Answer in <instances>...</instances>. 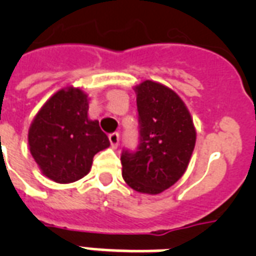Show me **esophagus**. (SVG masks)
I'll use <instances>...</instances> for the list:
<instances>
[{"mask_svg": "<svg viewBox=\"0 0 256 256\" xmlns=\"http://www.w3.org/2000/svg\"><path fill=\"white\" fill-rule=\"evenodd\" d=\"M108 140H110V144H112V148H116V146H118V142H120V134H118V132H112V134H108Z\"/></svg>", "mask_w": 256, "mask_h": 256, "instance_id": "34e87169", "label": "esophagus"}]
</instances>
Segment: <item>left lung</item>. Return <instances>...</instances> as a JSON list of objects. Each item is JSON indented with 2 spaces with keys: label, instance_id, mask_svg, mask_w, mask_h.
Here are the masks:
<instances>
[{
  "label": "left lung",
  "instance_id": "left-lung-1",
  "mask_svg": "<svg viewBox=\"0 0 256 256\" xmlns=\"http://www.w3.org/2000/svg\"><path fill=\"white\" fill-rule=\"evenodd\" d=\"M140 144L120 154L122 176L136 191L160 194L186 171L196 132L182 100L152 81L136 86Z\"/></svg>",
  "mask_w": 256,
  "mask_h": 256
}]
</instances>
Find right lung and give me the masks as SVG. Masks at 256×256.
Wrapping results in <instances>:
<instances>
[{
    "label": "right lung",
    "instance_id": "obj_1",
    "mask_svg": "<svg viewBox=\"0 0 256 256\" xmlns=\"http://www.w3.org/2000/svg\"><path fill=\"white\" fill-rule=\"evenodd\" d=\"M88 96L82 90H60L42 106L30 126V152L54 182L84 178L94 156L110 146L98 120L88 118Z\"/></svg>",
    "mask_w": 256,
    "mask_h": 256
}]
</instances>
